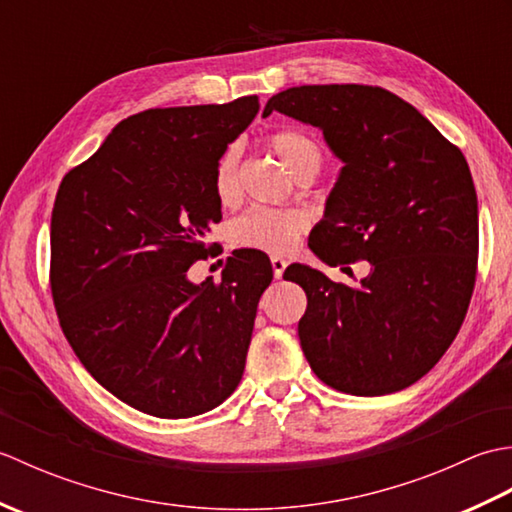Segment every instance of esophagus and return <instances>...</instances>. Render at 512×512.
<instances>
[{
	"label": "esophagus",
	"instance_id": "obj_1",
	"mask_svg": "<svg viewBox=\"0 0 512 512\" xmlns=\"http://www.w3.org/2000/svg\"><path fill=\"white\" fill-rule=\"evenodd\" d=\"M270 264H273L275 279H281V275H284V270H286V266H288L286 259L279 257V255H273V257H270Z\"/></svg>",
	"mask_w": 512,
	"mask_h": 512
}]
</instances>
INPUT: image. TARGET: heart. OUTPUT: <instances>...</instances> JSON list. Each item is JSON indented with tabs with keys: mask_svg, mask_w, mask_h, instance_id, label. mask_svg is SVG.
<instances>
[{
	"mask_svg": "<svg viewBox=\"0 0 512 512\" xmlns=\"http://www.w3.org/2000/svg\"><path fill=\"white\" fill-rule=\"evenodd\" d=\"M270 147L290 173L319 171L321 149L314 140L299 129H277L268 136ZM215 198L224 206H231L239 198V149L231 145L224 149L213 169ZM308 228V215L297 209H270L255 206L237 217L231 228L233 242L239 246L266 250V253H288L299 244L303 231Z\"/></svg>",
	"mask_w": 512,
	"mask_h": 512,
	"instance_id": "1",
	"label": "heart"
}]
</instances>
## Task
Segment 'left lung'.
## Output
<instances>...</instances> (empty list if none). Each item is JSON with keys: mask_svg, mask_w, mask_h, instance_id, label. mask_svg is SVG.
<instances>
[{"mask_svg": "<svg viewBox=\"0 0 512 512\" xmlns=\"http://www.w3.org/2000/svg\"><path fill=\"white\" fill-rule=\"evenodd\" d=\"M279 112L323 132L343 162L312 228L310 250L356 286L292 264L306 290L299 341L312 372L352 396L416 383L449 350L469 310L477 270V195L462 151L416 107L372 85H301L275 94Z\"/></svg>", "mask_w": 512, "mask_h": 512, "instance_id": "1", "label": "left lung"}]
</instances>
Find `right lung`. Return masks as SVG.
Returning <instances> with one entry per match:
<instances>
[{"label":"right lung","instance_id":"obj_1","mask_svg":"<svg viewBox=\"0 0 512 512\" xmlns=\"http://www.w3.org/2000/svg\"><path fill=\"white\" fill-rule=\"evenodd\" d=\"M257 112L242 96L134 114L57 191L50 286L65 339L96 383L149 416H200L242 380L270 259L235 250L220 284L187 270L222 220L215 162Z\"/></svg>","mask_w":512,"mask_h":512}]
</instances>
